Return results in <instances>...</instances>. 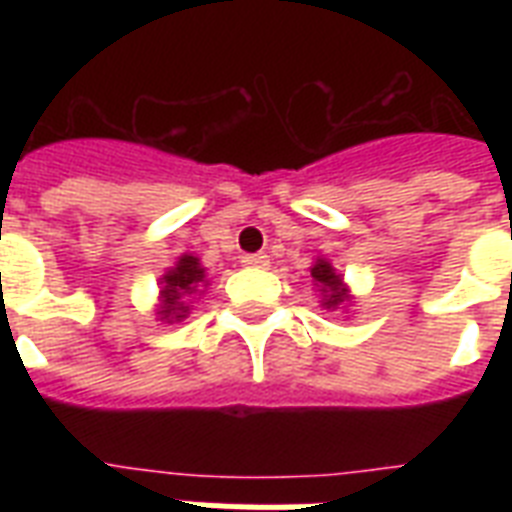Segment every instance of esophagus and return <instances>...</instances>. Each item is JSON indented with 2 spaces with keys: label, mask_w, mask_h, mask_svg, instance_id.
Masks as SVG:
<instances>
[{
  "label": "esophagus",
  "mask_w": 512,
  "mask_h": 512,
  "mask_svg": "<svg viewBox=\"0 0 512 512\" xmlns=\"http://www.w3.org/2000/svg\"><path fill=\"white\" fill-rule=\"evenodd\" d=\"M241 265H244V268H265V265H268V255H263V252H257V255H244L241 257Z\"/></svg>",
  "instance_id": "esophagus-1"
}]
</instances>
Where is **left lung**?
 <instances>
[{
  "mask_svg": "<svg viewBox=\"0 0 512 512\" xmlns=\"http://www.w3.org/2000/svg\"><path fill=\"white\" fill-rule=\"evenodd\" d=\"M311 276H313V281H316V287H319L321 295H324V300H321V305H324V308H342V305L348 303L350 300L348 287L342 284L340 273H335V268H332V263H329V260L319 257V260L313 263Z\"/></svg>",
  "mask_w": 512,
  "mask_h": 512,
  "instance_id": "obj_1",
  "label": "left lung"
}]
</instances>
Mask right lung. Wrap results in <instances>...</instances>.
<instances>
[{"label": "right lung", "instance_id": "add662e5", "mask_svg": "<svg viewBox=\"0 0 512 512\" xmlns=\"http://www.w3.org/2000/svg\"><path fill=\"white\" fill-rule=\"evenodd\" d=\"M207 273L201 268L199 257L193 255H180L177 257L175 268L162 276V303H159V316L162 321L172 324V321H180L188 316V297L196 295L199 287H207V279H204Z\"/></svg>", "mask_w": 512, "mask_h": 512}]
</instances>
